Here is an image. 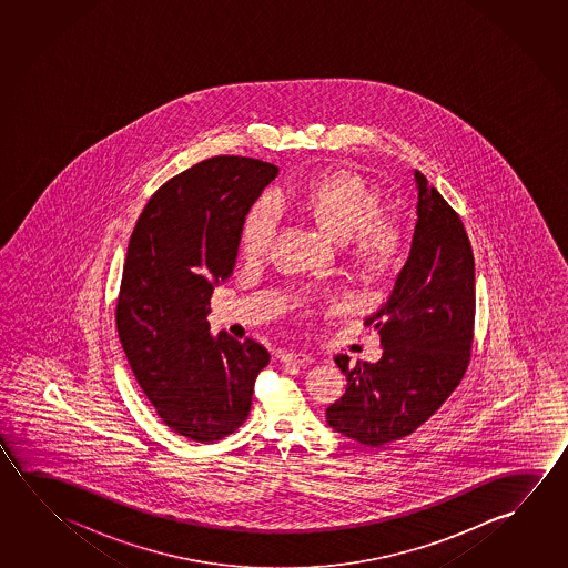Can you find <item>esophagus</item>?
<instances>
[{"label":"esophagus","instance_id":"1","mask_svg":"<svg viewBox=\"0 0 568 568\" xmlns=\"http://www.w3.org/2000/svg\"><path fill=\"white\" fill-rule=\"evenodd\" d=\"M281 363L298 364V366H307L313 363V356L305 351H291V353L281 354Z\"/></svg>","mask_w":568,"mask_h":568}]
</instances>
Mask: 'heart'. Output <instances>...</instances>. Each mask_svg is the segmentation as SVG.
<instances>
[{
    "label": "heart",
    "mask_w": 568,
    "mask_h": 568,
    "mask_svg": "<svg viewBox=\"0 0 568 568\" xmlns=\"http://www.w3.org/2000/svg\"><path fill=\"white\" fill-rule=\"evenodd\" d=\"M280 200L313 217L335 242L351 241L354 263L363 270H386L400 253V224L390 215H378L381 195L353 172H333L303 187L287 186ZM280 200L263 195L245 215L240 243L247 260L270 252L280 232Z\"/></svg>",
    "instance_id": "1"
}]
</instances>
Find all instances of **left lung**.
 <instances>
[{"instance_id":"8db88e82","label":"left lung","mask_w":568,"mask_h":568,"mask_svg":"<svg viewBox=\"0 0 568 568\" xmlns=\"http://www.w3.org/2000/svg\"><path fill=\"white\" fill-rule=\"evenodd\" d=\"M416 225L390 295L366 318L381 336L378 363L336 354L346 392L326 424L364 446L418 429L464 378L474 343L475 261L459 215L414 170Z\"/></svg>"}]
</instances>
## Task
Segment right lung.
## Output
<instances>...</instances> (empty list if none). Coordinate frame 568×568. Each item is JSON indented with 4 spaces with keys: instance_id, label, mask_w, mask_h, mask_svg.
Masks as SVG:
<instances>
[{
    "instance_id": "obj_1",
    "label": "right lung",
    "mask_w": 568,
    "mask_h": 568,
    "mask_svg": "<svg viewBox=\"0 0 568 568\" xmlns=\"http://www.w3.org/2000/svg\"><path fill=\"white\" fill-rule=\"evenodd\" d=\"M280 168L215 156L168 180L126 252L116 328L132 373L168 428L215 442L242 426L270 353L210 333V297L232 277L245 215Z\"/></svg>"
}]
</instances>
